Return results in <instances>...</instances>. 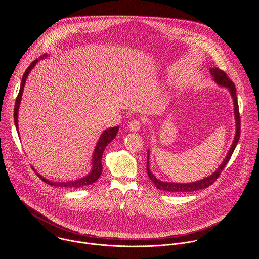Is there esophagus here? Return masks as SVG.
I'll use <instances>...</instances> for the list:
<instances>
[{
    "mask_svg": "<svg viewBox=\"0 0 259 259\" xmlns=\"http://www.w3.org/2000/svg\"><path fill=\"white\" fill-rule=\"evenodd\" d=\"M141 127V122L139 120H132L128 123V129L130 131H138Z\"/></svg>",
    "mask_w": 259,
    "mask_h": 259,
    "instance_id": "esophagus-1",
    "label": "esophagus"
}]
</instances>
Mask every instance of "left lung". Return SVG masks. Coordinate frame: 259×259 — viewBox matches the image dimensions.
<instances>
[{
	"label": "left lung",
	"instance_id": "1",
	"mask_svg": "<svg viewBox=\"0 0 259 259\" xmlns=\"http://www.w3.org/2000/svg\"><path fill=\"white\" fill-rule=\"evenodd\" d=\"M210 73L213 77V80L215 81V83L221 87H227L233 97V101H234V110H235V119H236V134H235V138L233 141V144L231 146V149L227 155V157L225 158L224 162L221 163V165L218 167V169L213 172V174H211L208 177H205L204 179L198 180V181H194V182H189V183H176V182H167V181H162L159 180L150 170V164H149V155H147V164H146V171L147 174H149V177L152 179V181L155 183V186L158 190L160 191H165V192H170V193H191V192H196L199 190H203L206 189L208 187H210L211 184L218 178V176L220 175L221 171L224 170V168L226 167V165L228 164V162L230 161L236 146L238 144V141L240 139V132H241V120H240V113H239V104H238V100H237V95H236V87L235 84L229 79V77L227 76V73L221 70L217 67H213L210 68ZM149 154V152H147Z\"/></svg>",
	"mask_w": 259,
	"mask_h": 259
}]
</instances>
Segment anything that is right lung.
Masks as SVG:
<instances>
[{
	"label": "right lung",
	"mask_w": 259,
	"mask_h": 259,
	"mask_svg": "<svg viewBox=\"0 0 259 259\" xmlns=\"http://www.w3.org/2000/svg\"><path fill=\"white\" fill-rule=\"evenodd\" d=\"M46 57V55H43L41 58ZM39 59H35L33 60L30 65L27 67V69L25 70V72L23 73L22 76V80H21V84H20V89H19V93L16 97V101H15V106H14V123L16 126V129L18 131V109H19V105H20V101H21V97H22V93H23V88L25 85V81L27 79L28 73L30 72V70L33 68V66L38 63ZM119 131V127H113V128H109L106 129L102 132V134L99 137V140L95 146V150L93 153V157H92V169L91 172L87 175L84 176L83 178L77 179V180H73V181H67V182H53L50 181L49 179L44 178L42 175L38 174V176L46 183H48L49 186H53V187H60V188H68V189H72V188H81V187H86L89 186V184H92L93 182H95L101 172H102V164H101V158L104 152V149L106 147V145L112 141L117 133Z\"/></svg>",
	"instance_id": "add662e5"
}]
</instances>
